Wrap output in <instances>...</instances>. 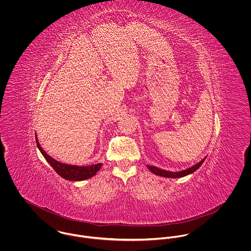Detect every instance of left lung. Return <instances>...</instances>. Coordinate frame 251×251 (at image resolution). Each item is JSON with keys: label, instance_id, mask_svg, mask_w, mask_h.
<instances>
[{"label": "left lung", "instance_id": "8db88e82", "mask_svg": "<svg viewBox=\"0 0 251 251\" xmlns=\"http://www.w3.org/2000/svg\"><path fill=\"white\" fill-rule=\"evenodd\" d=\"M206 157L203 158L201 161H199L198 163H196L195 165L185 169V170H182V171H179V172H171V171H167V170H163V169H160V168H157L155 166H151V165H147V167L149 168V170L151 172H152L154 175H157V176H160V177H165V178H181V177H184V176H187L193 172H195L202 164L203 162L205 161Z\"/></svg>", "mask_w": 251, "mask_h": 251}]
</instances>
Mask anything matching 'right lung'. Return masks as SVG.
Wrapping results in <instances>:
<instances>
[{
	"instance_id": "add662e5",
	"label": "right lung",
	"mask_w": 251,
	"mask_h": 251,
	"mask_svg": "<svg viewBox=\"0 0 251 251\" xmlns=\"http://www.w3.org/2000/svg\"><path fill=\"white\" fill-rule=\"evenodd\" d=\"M36 146L46 161L52 166V168L60 175L62 178L68 180H84V179H90L94 177L98 171L101 168L102 163H97L89 166H78V165H72V164H67L60 162L53 157H51L47 152L41 148L40 144L37 140V137L36 136Z\"/></svg>"
}]
</instances>
